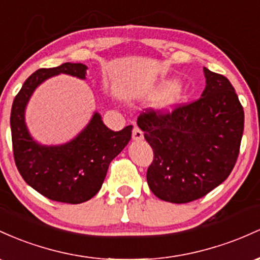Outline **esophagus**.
Masks as SVG:
<instances>
[{"label":"esophagus","instance_id":"esophagus-1","mask_svg":"<svg viewBox=\"0 0 260 260\" xmlns=\"http://www.w3.org/2000/svg\"><path fill=\"white\" fill-rule=\"evenodd\" d=\"M142 138H144V133H142V131L140 130V127L134 126V129H133V139L135 140V141H140V140H142Z\"/></svg>","mask_w":260,"mask_h":260}]
</instances>
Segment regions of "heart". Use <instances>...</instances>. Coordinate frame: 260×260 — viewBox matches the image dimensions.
<instances>
[{"label":"heart","instance_id":"b5f03b06","mask_svg":"<svg viewBox=\"0 0 260 260\" xmlns=\"http://www.w3.org/2000/svg\"><path fill=\"white\" fill-rule=\"evenodd\" d=\"M180 98V89L178 86H174L173 89H172L171 94H169V97L167 98V101H166V104H173L176 103L178 99Z\"/></svg>","mask_w":260,"mask_h":260}]
</instances>
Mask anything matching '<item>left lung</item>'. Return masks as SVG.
<instances>
[{
    "label": "left lung",
    "instance_id": "8db88e82",
    "mask_svg": "<svg viewBox=\"0 0 260 260\" xmlns=\"http://www.w3.org/2000/svg\"><path fill=\"white\" fill-rule=\"evenodd\" d=\"M206 86L193 103L172 112L146 110L138 119L153 150L147 169L151 191L161 200L190 203L227 179L240 153L244 112L222 75L204 67Z\"/></svg>",
    "mask_w": 260,
    "mask_h": 260
}]
</instances>
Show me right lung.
I'll return each mask as SVG.
<instances>
[{
    "instance_id": "add662e5",
    "label": "right lung",
    "mask_w": 260,
    "mask_h": 260,
    "mask_svg": "<svg viewBox=\"0 0 260 260\" xmlns=\"http://www.w3.org/2000/svg\"><path fill=\"white\" fill-rule=\"evenodd\" d=\"M60 74L84 80L87 66L65 62L52 69H39L29 76L11 110L13 156L20 176L38 193L60 203L81 204L101 190L110 162L129 144L133 126L113 131L95 112L71 141L57 146L38 144L25 124V108L39 84Z\"/></svg>"
}]
</instances>
